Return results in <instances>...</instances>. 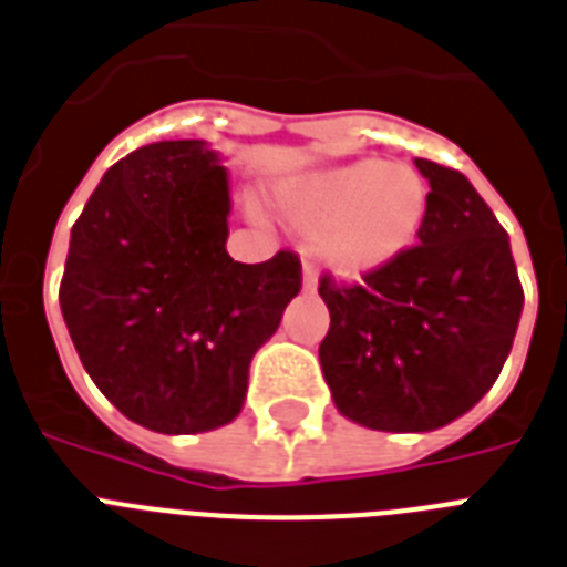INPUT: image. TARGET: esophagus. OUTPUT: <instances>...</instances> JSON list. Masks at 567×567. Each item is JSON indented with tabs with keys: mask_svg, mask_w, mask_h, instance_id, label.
<instances>
[{
	"mask_svg": "<svg viewBox=\"0 0 567 567\" xmlns=\"http://www.w3.org/2000/svg\"><path fill=\"white\" fill-rule=\"evenodd\" d=\"M317 288V276H315V268L306 261V270H302V291H315Z\"/></svg>",
	"mask_w": 567,
	"mask_h": 567,
	"instance_id": "obj_1",
	"label": "esophagus"
}]
</instances>
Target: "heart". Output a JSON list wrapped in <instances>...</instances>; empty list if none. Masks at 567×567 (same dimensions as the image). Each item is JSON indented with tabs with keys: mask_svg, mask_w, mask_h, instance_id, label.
Returning <instances> with one entry per match:
<instances>
[{
	"mask_svg": "<svg viewBox=\"0 0 567 567\" xmlns=\"http://www.w3.org/2000/svg\"><path fill=\"white\" fill-rule=\"evenodd\" d=\"M279 206L299 229H320L317 244L331 268L361 276L416 241L427 183L411 165L358 159L297 179L279 195Z\"/></svg>",
	"mask_w": 567,
	"mask_h": 567,
	"instance_id": "heart-1",
	"label": "heart"
}]
</instances>
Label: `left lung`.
<instances>
[{
  "instance_id": "8db88e82",
  "label": "left lung",
  "mask_w": 567,
  "mask_h": 567,
  "mask_svg": "<svg viewBox=\"0 0 567 567\" xmlns=\"http://www.w3.org/2000/svg\"><path fill=\"white\" fill-rule=\"evenodd\" d=\"M427 177L419 244L361 282L320 276V367L338 411L372 431H434L481 402L513 349L524 291L501 227L449 165Z\"/></svg>"
}]
</instances>
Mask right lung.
<instances>
[{"label": "right lung", "instance_id": "1", "mask_svg": "<svg viewBox=\"0 0 567 567\" xmlns=\"http://www.w3.org/2000/svg\"><path fill=\"white\" fill-rule=\"evenodd\" d=\"M229 186L204 142H154L118 159L72 227L60 311L95 388L156 434L233 422L252 355L302 288L279 250L227 252Z\"/></svg>", "mask_w": 567, "mask_h": 567}]
</instances>
